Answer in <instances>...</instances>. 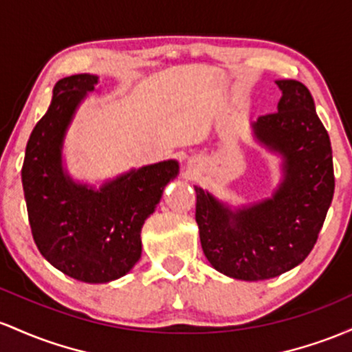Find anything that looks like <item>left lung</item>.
Returning <instances> with one entry per match:
<instances>
[{
    "instance_id": "8db88e82",
    "label": "left lung",
    "mask_w": 352,
    "mask_h": 352,
    "mask_svg": "<svg viewBox=\"0 0 352 352\" xmlns=\"http://www.w3.org/2000/svg\"><path fill=\"white\" fill-rule=\"evenodd\" d=\"M278 111L252 124L261 143L284 156V181L271 199L231 212L196 188L201 246L214 270L244 281L270 279L307 258L334 195L329 134L309 89L294 80L276 81Z\"/></svg>"
}]
</instances>
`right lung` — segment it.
<instances>
[{
	"label": "right lung",
	"mask_w": 352,
	"mask_h": 352,
	"mask_svg": "<svg viewBox=\"0 0 352 352\" xmlns=\"http://www.w3.org/2000/svg\"><path fill=\"white\" fill-rule=\"evenodd\" d=\"M98 78L59 80L45 116L26 144L21 169L31 234L39 252L59 271L82 283H108L141 256V228L163 189L176 177V161L144 166L100 191L74 184L63 173L61 144L74 109Z\"/></svg>",
	"instance_id": "obj_1"
}]
</instances>
